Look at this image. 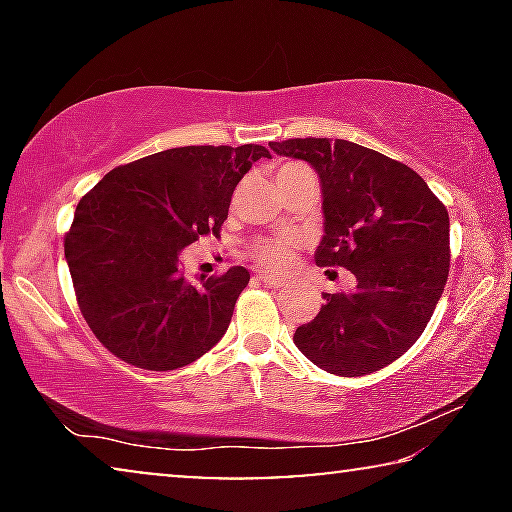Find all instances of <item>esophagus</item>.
<instances>
[{
	"instance_id": "obj_1",
	"label": "esophagus",
	"mask_w": 512,
	"mask_h": 512,
	"mask_svg": "<svg viewBox=\"0 0 512 512\" xmlns=\"http://www.w3.org/2000/svg\"><path fill=\"white\" fill-rule=\"evenodd\" d=\"M258 279H261L263 284L272 286V289H282V286H284L282 279H279V277H272V275H258Z\"/></svg>"
}]
</instances>
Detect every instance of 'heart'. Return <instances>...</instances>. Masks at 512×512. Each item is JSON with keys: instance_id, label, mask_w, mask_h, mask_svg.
<instances>
[{"instance_id": "b5f03b06", "label": "heart", "mask_w": 512, "mask_h": 512, "mask_svg": "<svg viewBox=\"0 0 512 512\" xmlns=\"http://www.w3.org/2000/svg\"><path fill=\"white\" fill-rule=\"evenodd\" d=\"M298 165H282L279 170H291ZM251 256L256 263L265 265V268H284L291 258V242L289 240H256L251 244Z\"/></svg>"}]
</instances>
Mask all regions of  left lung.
<instances>
[{"instance_id": "left-lung-1", "label": "left lung", "mask_w": 512, "mask_h": 512, "mask_svg": "<svg viewBox=\"0 0 512 512\" xmlns=\"http://www.w3.org/2000/svg\"><path fill=\"white\" fill-rule=\"evenodd\" d=\"M305 160L321 184L324 237L314 261L354 272L352 293H324L317 317L293 333L314 366L333 375L375 373L424 333L450 272V216L408 165L347 139L270 142Z\"/></svg>"}]
</instances>
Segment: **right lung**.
<instances>
[{"instance_id": "right-lung-1", "label": "right lung", "mask_w": 512, "mask_h": 512, "mask_svg": "<svg viewBox=\"0 0 512 512\" xmlns=\"http://www.w3.org/2000/svg\"><path fill=\"white\" fill-rule=\"evenodd\" d=\"M258 144L179 146L121 165L83 195L65 258L83 319L111 354L144 370L184 368L228 331L249 270L188 282L181 251L219 235Z\"/></svg>"}]
</instances>
